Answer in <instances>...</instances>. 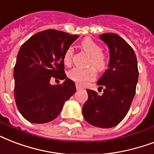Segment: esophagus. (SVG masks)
<instances>
[{"instance_id": "esophagus-1", "label": "esophagus", "mask_w": 154, "mask_h": 154, "mask_svg": "<svg viewBox=\"0 0 154 154\" xmlns=\"http://www.w3.org/2000/svg\"><path fill=\"white\" fill-rule=\"evenodd\" d=\"M75 86H76V89H77V90H81V89H83V87H81V86L79 85V84H78V83H77Z\"/></svg>"}]
</instances>
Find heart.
<instances>
[{
	"label": "heart",
	"mask_w": 154,
	"mask_h": 154,
	"mask_svg": "<svg viewBox=\"0 0 154 154\" xmlns=\"http://www.w3.org/2000/svg\"><path fill=\"white\" fill-rule=\"evenodd\" d=\"M81 47L88 55L90 56V60L88 61V66L92 67L88 68H73L68 72V77L71 80L75 82L79 85H85L96 78V71H103L105 70L108 64L106 56L102 53V48L98 43L92 39L85 38L81 42ZM73 49L69 47L66 50L63 54L64 63L69 66L72 62ZM95 69H94L93 67Z\"/></svg>",
	"instance_id": "obj_1"
}]
</instances>
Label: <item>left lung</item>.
I'll list each match as a JSON object with an SVG mask.
<instances>
[{"label": "left lung", "instance_id": "left-lung-1", "mask_svg": "<svg viewBox=\"0 0 154 154\" xmlns=\"http://www.w3.org/2000/svg\"><path fill=\"white\" fill-rule=\"evenodd\" d=\"M110 54L108 68L99 79L97 85L103 93L87 90L88 100L83 106V115L90 125L99 128H112L125 117L138 80L137 60L133 49L125 39L112 33L101 34Z\"/></svg>", "mask_w": 154, "mask_h": 154}]
</instances>
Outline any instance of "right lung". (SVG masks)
Returning <instances> with one entry per match:
<instances>
[{
    "mask_svg": "<svg viewBox=\"0 0 154 154\" xmlns=\"http://www.w3.org/2000/svg\"><path fill=\"white\" fill-rule=\"evenodd\" d=\"M78 38L47 29L33 35L19 50L14 71V97L18 111L29 122L54 120L76 91L75 82L64 72L63 54ZM53 77L64 83L51 85Z\"/></svg>",
    "mask_w": 154,
    "mask_h": 154,
    "instance_id": "obj_1",
    "label": "right lung"
}]
</instances>
